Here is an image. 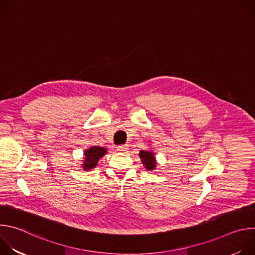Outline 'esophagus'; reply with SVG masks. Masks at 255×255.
<instances>
[{
	"mask_svg": "<svg viewBox=\"0 0 255 255\" xmlns=\"http://www.w3.org/2000/svg\"><path fill=\"white\" fill-rule=\"evenodd\" d=\"M117 150L120 152H126L128 150V145H118Z\"/></svg>",
	"mask_w": 255,
	"mask_h": 255,
	"instance_id": "obj_1",
	"label": "esophagus"
}]
</instances>
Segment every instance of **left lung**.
Returning a JSON list of instances; mask_svg holds the SVG:
<instances>
[{"label":"left lung","mask_w":255,"mask_h":255,"mask_svg":"<svg viewBox=\"0 0 255 255\" xmlns=\"http://www.w3.org/2000/svg\"><path fill=\"white\" fill-rule=\"evenodd\" d=\"M140 155V158L143 162V164L145 165V167H146L147 169L149 170H152L154 169L155 167V158H154V154L152 152H147V151H140L139 153Z\"/></svg>","instance_id":"obj_1"}]
</instances>
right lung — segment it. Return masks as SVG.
<instances>
[{
  "instance_id": "1",
  "label": "right lung",
  "mask_w": 255,
  "mask_h": 255,
  "mask_svg": "<svg viewBox=\"0 0 255 255\" xmlns=\"http://www.w3.org/2000/svg\"><path fill=\"white\" fill-rule=\"evenodd\" d=\"M107 150L104 147H100V146H93L90 149L85 151V163L83 164L85 169H90V168H94L99 159L106 154Z\"/></svg>"
}]
</instances>
